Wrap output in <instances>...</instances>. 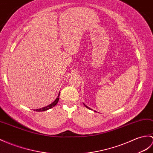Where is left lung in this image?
Here are the masks:
<instances>
[{"label": "left lung", "instance_id": "1", "mask_svg": "<svg viewBox=\"0 0 153 153\" xmlns=\"http://www.w3.org/2000/svg\"><path fill=\"white\" fill-rule=\"evenodd\" d=\"M84 104V105H85V107H86V108H88V109H90V108H88V106H87V105H85V104ZM91 110H93V109H91ZM95 111V112H97V111Z\"/></svg>", "mask_w": 153, "mask_h": 153}]
</instances>
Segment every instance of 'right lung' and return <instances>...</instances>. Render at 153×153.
Here are the masks:
<instances>
[{
	"mask_svg": "<svg viewBox=\"0 0 153 153\" xmlns=\"http://www.w3.org/2000/svg\"><path fill=\"white\" fill-rule=\"evenodd\" d=\"M60 92L59 93V94H58V97H56V98L55 100V101L52 102L51 104H49L47 106H45V107L42 108H40V109H34V111H47V110L51 109L52 108L54 107V106H55L56 105V104H57L58 102H59V96H60Z\"/></svg>",
	"mask_w": 153,
	"mask_h": 153,
	"instance_id": "add662e5",
	"label": "right lung"
}]
</instances>
